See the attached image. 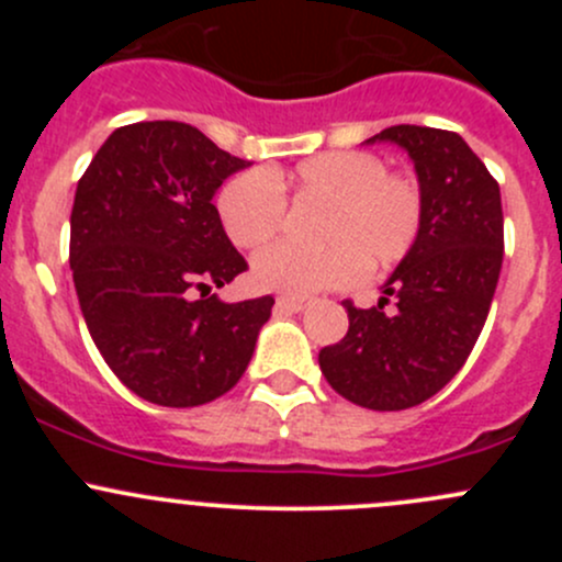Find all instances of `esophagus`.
Returning <instances> with one entry per match:
<instances>
[{
    "label": "esophagus",
    "mask_w": 562,
    "mask_h": 562,
    "mask_svg": "<svg viewBox=\"0 0 562 562\" xmlns=\"http://www.w3.org/2000/svg\"><path fill=\"white\" fill-rule=\"evenodd\" d=\"M307 307V299L302 296H277V310H285V313H302Z\"/></svg>",
    "instance_id": "34e87169"
}]
</instances>
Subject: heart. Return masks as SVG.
Returning a JSON list of instances; mask_svg holds the SVG:
<instances>
[{"mask_svg": "<svg viewBox=\"0 0 562 562\" xmlns=\"http://www.w3.org/2000/svg\"><path fill=\"white\" fill-rule=\"evenodd\" d=\"M285 195L321 201L317 247L280 241L252 258V282L263 291L307 296L383 271L411 255L422 236L424 192L413 176L389 173L383 157L342 149L307 157L293 171L236 173L217 192L225 234L241 249L274 239L285 220Z\"/></svg>", "mask_w": 562, "mask_h": 562, "instance_id": "b5f03b06", "label": "heart"}]
</instances>
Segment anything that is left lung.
I'll list each match as a JSON object with an SVG mask.
<instances>
[{"label":"left lung","instance_id":"8db88e82","mask_svg":"<svg viewBox=\"0 0 562 562\" xmlns=\"http://www.w3.org/2000/svg\"><path fill=\"white\" fill-rule=\"evenodd\" d=\"M407 151L424 192L416 247L375 307L345 302L348 334L321 350L328 386L370 411H405L462 370L503 266L501 187L457 133L396 124L367 138ZM391 297L395 307L383 311Z\"/></svg>","mask_w":562,"mask_h":562}]
</instances>
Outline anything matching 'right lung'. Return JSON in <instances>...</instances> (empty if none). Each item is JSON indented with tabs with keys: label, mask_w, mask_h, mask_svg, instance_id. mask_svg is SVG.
<instances>
[{
	"label": "right lung",
	"mask_w": 562,
	"mask_h": 562,
	"mask_svg": "<svg viewBox=\"0 0 562 562\" xmlns=\"http://www.w3.org/2000/svg\"><path fill=\"white\" fill-rule=\"evenodd\" d=\"M249 162L184 122L119 127L70 214V269L94 345L130 391L162 407L217 400L245 375L274 299L212 293L247 269L212 203Z\"/></svg>",
	"instance_id": "right-lung-1"
}]
</instances>
